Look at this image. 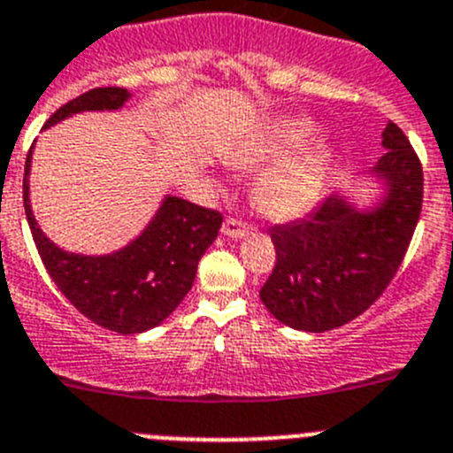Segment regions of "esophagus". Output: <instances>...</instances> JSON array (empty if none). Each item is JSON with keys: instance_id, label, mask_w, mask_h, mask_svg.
I'll list each match as a JSON object with an SVG mask.
<instances>
[{"instance_id": "1", "label": "esophagus", "mask_w": 453, "mask_h": 453, "mask_svg": "<svg viewBox=\"0 0 453 453\" xmlns=\"http://www.w3.org/2000/svg\"><path fill=\"white\" fill-rule=\"evenodd\" d=\"M250 230H252L250 223L239 221V219H227L221 227L223 236H230V239H243V236H246Z\"/></svg>"}]
</instances>
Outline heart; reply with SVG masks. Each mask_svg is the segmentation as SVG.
<instances>
[{
    "label": "heart",
    "mask_w": 453,
    "mask_h": 453,
    "mask_svg": "<svg viewBox=\"0 0 453 453\" xmlns=\"http://www.w3.org/2000/svg\"><path fill=\"white\" fill-rule=\"evenodd\" d=\"M315 134V122L295 118L274 127L268 136L239 147L230 154V165L239 169L259 167L274 158L299 150ZM326 145H312L281 160L259 176L255 198L259 207L273 219H295L315 203L326 176Z\"/></svg>",
    "instance_id": "b5f03b06"
}]
</instances>
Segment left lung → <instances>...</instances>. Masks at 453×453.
Here are the masks:
<instances>
[{
  "label": "left lung",
  "mask_w": 453,
  "mask_h": 453,
  "mask_svg": "<svg viewBox=\"0 0 453 453\" xmlns=\"http://www.w3.org/2000/svg\"><path fill=\"white\" fill-rule=\"evenodd\" d=\"M387 154L369 174L384 189L357 207L333 194L302 221L274 226L273 274L259 297L295 331L344 326L384 293L404 259L422 210V165L398 125L382 131Z\"/></svg>",
  "instance_id": "8db88e82"
}]
</instances>
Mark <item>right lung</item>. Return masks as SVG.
<instances>
[{
	"label": "right lung",
	"mask_w": 453,
	"mask_h": 453,
	"mask_svg": "<svg viewBox=\"0 0 453 453\" xmlns=\"http://www.w3.org/2000/svg\"><path fill=\"white\" fill-rule=\"evenodd\" d=\"M131 93L100 87L82 93L46 120L44 129L82 111H116ZM33 147L24 167V210L46 273L66 299L93 324L136 335L158 326L179 308L196 277L205 250L214 243L223 217L179 196H165L136 239L111 255L62 250L37 226L28 196Z\"/></svg>",
	"instance_id": "right-lung-1"
}]
</instances>
